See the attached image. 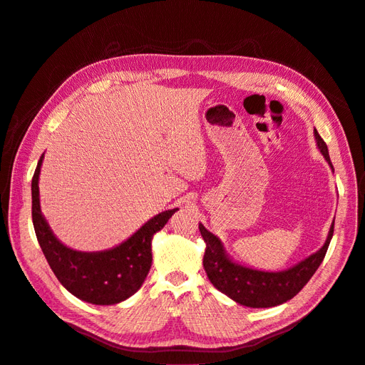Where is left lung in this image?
I'll return each instance as SVG.
<instances>
[{
    "instance_id": "8db88e82",
    "label": "left lung",
    "mask_w": 365,
    "mask_h": 365,
    "mask_svg": "<svg viewBox=\"0 0 365 365\" xmlns=\"http://www.w3.org/2000/svg\"><path fill=\"white\" fill-rule=\"evenodd\" d=\"M313 135L318 150L334 173L325 141L316 130L313 131ZM198 228L205 242L202 265L213 287L235 301L237 304L252 309H267L287 303L312 279L324 261L332 232H334V220H332L327 240L319 250L282 272L258 270V268L234 261L219 237L210 232L202 224H200Z\"/></svg>"
}]
</instances>
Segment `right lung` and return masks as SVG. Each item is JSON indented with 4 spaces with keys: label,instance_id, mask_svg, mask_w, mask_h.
<instances>
[{
    "label": "right lung",
    "instance_id": "add662e5",
    "mask_svg": "<svg viewBox=\"0 0 365 365\" xmlns=\"http://www.w3.org/2000/svg\"><path fill=\"white\" fill-rule=\"evenodd\" d=\"M44 153L37 164L33 194V224L38 245L52 272L70 294L95 306H113L134 295L152 265V240L179 209L158 213L120 245L98 252L68 247L53 234L40 205L38 179Z\"/></svg>",
    "mask_w": 365,
    "mask_h": 365
}]
</instances>
